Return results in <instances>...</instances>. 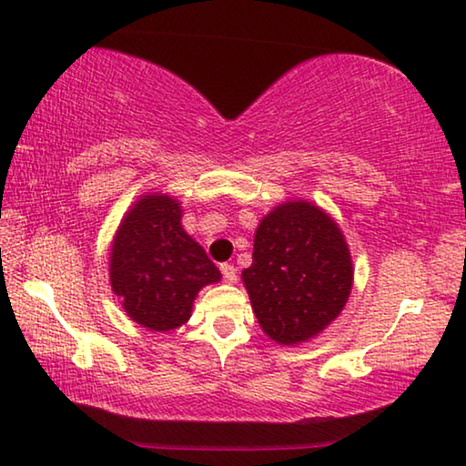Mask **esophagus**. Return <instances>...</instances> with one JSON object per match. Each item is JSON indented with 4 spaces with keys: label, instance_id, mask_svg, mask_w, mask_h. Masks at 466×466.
Returning a JSON list of instances; mask_svg holds the SVG:
<instances>
[{
    "label": "esophagus",
    "instance_id": "obj_1",
    "mask_svg": "<svg viewBox=\"0 0 466 466\" xmlns=\"http://www.w3.org/2000/svg\"><path fill=\"white\" fill-rule=\"evenodd\" d=\"M220 271H222V278H225V282H228V284L238 282V269H235L231 263H222Z\"/></svg>",
    "mask_w": 466,
    "mask_h": 466
}]
</instances>
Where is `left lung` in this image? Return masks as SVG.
<instances>
[{"label":"left lung","mask_w":466,"mask_h":466,"mask_svg":"<svg viewBox=\"0 0 466 466\" xmlns=\"http://www.w3.org/2000/svg\"><path fill=\"white\" fill-rule=\"evenodd\" d=\"M241 279L260 329L279 346H295L341 314L352 290V257L327 212L286 201L260 220Z\"/></svg>","instance_id":"1"}]
</instances>
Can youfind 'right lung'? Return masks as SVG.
Instances as JSON below:
<instances>
[{
    "label": "right lung",
    "mask_w": 466,
    "mask_h": 466,
    "mask_svg": "<svg viewBox=\"0 0 466 466\" xmlns=\"http://www.w3.org/2000/svg\"><path fill=\"white\" fill-rule=\"evenodd\" d=\"M169 195H144L120 222L110 248V284L131 320L158 333L182 327L197 292L220 271L182 228Z\"/></svg>",
    "instance_id": "add662e5"
}]
</instances>
